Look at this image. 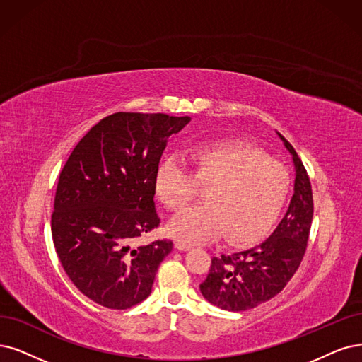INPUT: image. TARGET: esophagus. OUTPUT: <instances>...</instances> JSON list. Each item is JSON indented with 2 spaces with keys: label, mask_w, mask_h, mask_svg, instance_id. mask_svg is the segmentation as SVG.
Listing matches in <instances>:
<instances>
[{
  "label": "esophagus",
  "mask_w": 362,
  "mask_h": 362,
  "mask_svg": "<svg viewBox=\"0 0 362 362\" xmlns=\"http://www.w3.org/2000/svg\"><path fill=\"white\" fill-rule=\"evenodd\" d=\"M176 249H179V250H191L192 246L182 242V240H177V242H176Z\"/></svg>",
  "instance_id": "esophagus-1"
}]
</instances>
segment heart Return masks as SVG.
Returning a JSON list of instances; mask_svg holds the SVG:
<instances>
[{"mask_svg": "<svg viewBox=\"0 0 362 362\" xmlns=\"http://www.w3.org/2000/svg\"><path fill=\"white\" fill-rule=\"evenodd\" d=\"M191 171L165 159L155 173L156 198L179 210L207 186L204 204L185 209L168 222V233L186 243L222 234L231 242H252L267 231L282 211L289 194L288 168L243 144L194 147L186 155Z\"/></svg>", "mask_w": 362, "mask_h": 362, "instance_id": "obj_1", "label": "heart"}]
</instances>
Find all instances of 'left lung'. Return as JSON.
Instances as JSON below:
<instances>
[{
	"instance_id": "8db88e82",
	"label": "left lung",
	"mask_w": 362,
	"mask_h": 362,
	"mask_svg": "<svg viewBox=\"0 0 362 362\" xmlns=\"http://www.w3.org/2000/svg\"><path fill=\"white\" fill-rule=\"evenodd\" d=\"M276 134L296 168L288 211L262 243L213 257L209 274L199 285L209 303L228 312H245L277 296L298 270L309 240L313 219L312 185L296 149L282 134Z\"/></svg>"
}]
</instances>
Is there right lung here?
<instances>
[{
	"mask_svg": "<svg viewBox=\"0 0 362 362\" xmlns=\"http://www.w3.org/2000/svg\"><path fill=\"white\" fill-rule=\"evenodd\" d=\"M189 116L119 112L77 143L61 174L52 238L74 286L107 309L124 310L151 296L170 240L134 242L159 225L155 173L168 137Z\"/></svg>",
	"mask_w": 362,
	"mask_h": 362,
	"instance_id": "right-lung-1",
	"label": "right lung"
}]
</instances>
